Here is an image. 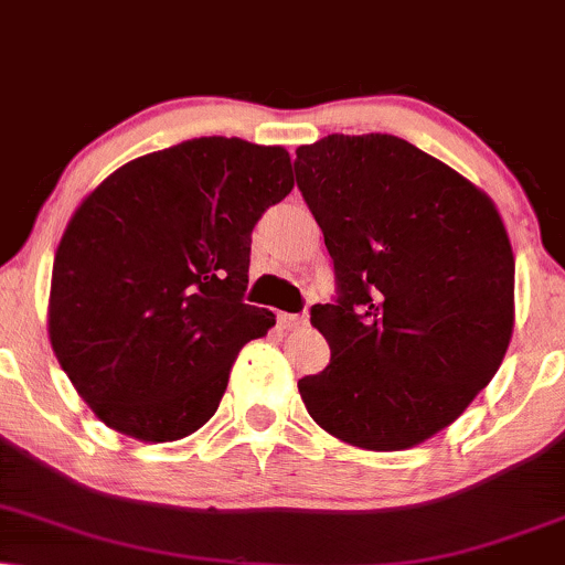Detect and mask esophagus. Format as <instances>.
<instances>
[{"label": "esophagus", "instance_id": "esophagus-1", "mask_svg": "<svg viewBox=\"0 0 565 565\" xmlns=\"http://www.w3.org/2000/svg\"><path fill=\"white\" fill-rule=\"evenodd\" d=\"M276 320H278V326L287 328V331H295V328H302L307 323L305 316H291V312H278Z\"/></svg>", "mask_w": 565, "mask_h": 565}]
</instances>
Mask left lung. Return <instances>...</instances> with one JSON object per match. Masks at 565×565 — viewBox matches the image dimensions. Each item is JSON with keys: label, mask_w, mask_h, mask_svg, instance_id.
Listing matches in <instances>:
<instances>
[{"label": "left lung", "mask_w": 565, "mask_h": 565, "mask_svg": "<svg viewBox=\"0 0 565 565\" xmlns=\"http://www.w3.org/2000/svg\"><path fill=\"white\" fill-rule=\"evenodd\" d=\"M297 188L331 253L339 299L310 323L331 362L297 383L310 417L365 451L448 427L501 367L513 249L488 192L396 135L297 148Z\"/></svg>", "instance_id": "1"}]
</instances>
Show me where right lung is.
Instances as JSON below:
<instances>
[{"label":"right lung","mask_w":565,"mask_h":565,"mask_svg":"<svg viewBox=\"0 0 565 565\" xmlns=\"http://www.w3.org/2000/svg\"><path fill=\"white\" fill-rule=\"evenodd\" d=\"M295 188L287 148L195 138L140 156L88 192L54 255L49 339L93 414L142 443L216 414L249 339V234Z\"/></svg>","instance_id":"obj_1"}]
</instances>
